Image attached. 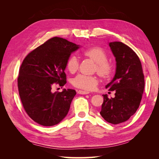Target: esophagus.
Masks as SVG:
<instances>
[{
	"instance_id": "1",
	"label": "esophagus",
	"mask_w": 159,
	"mask_h": 159,
	"mask_svg": "<svg viewBox=\"0 0 159 159\" xmlns=\"http://www.w3.org/2000/svg\"><path fill=\"white\" fill-rule=\"evenodd\" d=\"M78 93L85 95V94H88V93H89V92H88V91H82V90H78Z\"/></svg>"
}]
</instances>
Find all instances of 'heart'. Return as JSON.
<instances>
[{
    "label": "heart",
    "instance_id": "b5f03b06",
    "mask_svg": "<svg viewBox=\"0 0 159 159\" xmlns=\"http://www.w3.org/2000/svg\"><path fill=\"white\" fill-rule=\"evenodd\" d=\"M83 55L95 63V71L103 78H108L112 74L113 65L107 60V54L100 47H91L85 50ZM66 68L70 73L74 74L79 68V61L77 57L71 56L66 61ZM72 84L75 88L86 91L93 90L98 84V79L94 75L79 74L73 79Z\"/></svg>",
    "mask_w": 159,
    "mask_h": 159
}]
</instances>
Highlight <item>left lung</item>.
<instances>
[{
	"label": "left lung",
	"mask_w": 159,
	"mask_h": 159,
	"mask_svg": "<svg viewBox=\"0 0 159 159\" xmlns=\"http://www.w3.org/2000/svg\"><path fill=\"white\" fill-rule=\"evenodd\" d=\"M116 60V73L105 88L115 91V98L103 95L100 114L108 123H123L137 111L145 88L141 61L131 48L121 42L109 44Z\"/></svg>",
	"instance_id": "8db88e82"
}]
</instances>
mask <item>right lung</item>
<instances>
[{
  "instance_id": "right-lung-1",
  "label": "right lung",
  "mask_w": 159,
  "mask_h": 159,
  "mask_svg": "<svg viewBox=\"0 0 159 159\" xmlns=\"http://www.w3.org/2000/svg\"><path fill=\"white\" fill-rule=\"evenodd\" d=\"M79 46L54 37L30 52L19 69L18 88L25 111L33 121L43 126L59 123L68 114L74 89L53 92L55 85L66 84V61Z\"/></svg>"
}]
</instances>
